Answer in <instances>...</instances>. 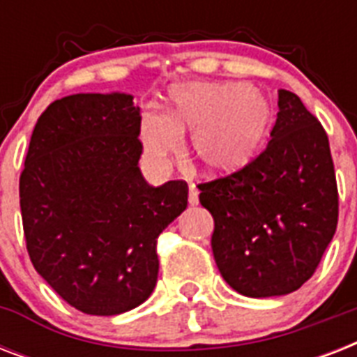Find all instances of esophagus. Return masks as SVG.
Masks as SVG:
<instances>
[{
    "mask_svg": "<svg viewBox=\"0 0 357 357\" xmlns=\"http://www.w3.org/2000/svg\"><path fill=\"white\" fill-rule=\"evenodd\" d=\"M189 204L190 206H196V204H198V189H196L195 185H190L189 187Z\"/></svg>",
    "mask_w": 357,
    "mask_h": 357,
    "instance_id": "esophagus-1",
    "label": "esophagus"
}]
</instances>
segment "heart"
<instances>
[{
  "mask_svg": "<svg viewBox=\"0 0 357 357\" xmlns=\"http://www.w3.org/2000/svg\"><path fill=\"white\" fill-rule=\"evenodd\" d=\"M271 107L244 85L179 86L168 113L146 111L140 137L146 157L162 167L181 150L190 131V157L209 174H231L246 167L265 144Z\"/></svg>",
  "mask_w": 357,
  "mask_h": 357,
  "instance_id": "heart-1",
  "label": "heart"
}]
</instances>
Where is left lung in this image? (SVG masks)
Instances as JSON below:
<instances>
[{
	"label": "left lung",
	"instance_id": "left-lung-1",
	"mask_svg": "<svg viewBox=\"0 0 357 357\" xmlns=\"http://www.w3.org/2000/svg\"><path fill=\"white\" fill-rule=\"evenodd\" d=\"M198 189L215 220L211 248L218 271L244 296L266 298L302 287L337 228L328 135L289 91H278V119L265 150Z\"/></svg>",
	"mask_w": 357,
	"mask_h": 357
}]
</instances>
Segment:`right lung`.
Instances as JSON below:
<instances>
[{
	"label": "right lung",
	"instance_id": "1",
	"mask_svg": "<svg viewBox=\"0 0 357 357\" xmlns=\"http://www.w3.org/2000/svg\"><path fill=\"white\" fill-rule=\"evenodd\" d=\"M140 119L129 94H74L50 103L31 135L20 176L27 254L86 315H119L150 296L157 237L187 207V181L142 178Z\"/></svg>",
	"mask_w": 357,
	"mask_h": 357
}]
</instances>
